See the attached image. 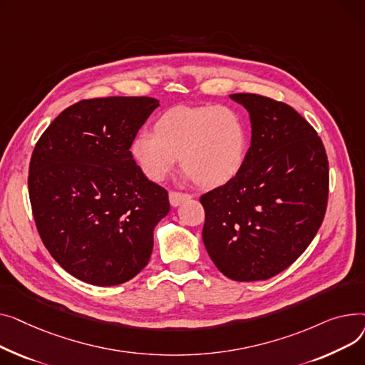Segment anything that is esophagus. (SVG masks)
Segmentation results:
<instances>
[{
  "label": "esophagus",
  "instance_id": "34e87169",
  "mask_svg": "<svg viewBox=\"0 0 365 365\" xmlns=\"http://www.w3.org/2000/svg\"><path fill=\"white\" fill-rule=\"evenodd\" d=\"M191 199L190 195H187V192H180V191H170L169 192V202L173 206H180L182 202Z\"/></svg>",
  "mask_w": 365,
  "mask_h": 365
}]
</instances>
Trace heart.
Here are the masks:
<instances>
[{
    "label": "heart",
    "mask_w": 365,
    "mask_h": 365,
    "mask_svg": "<svg viewBox=\"0 0 365 365\" xmlns=\"http://www.w3.org/2000/svg\"><path fill=\"white\" fill-rule=\"evenodd\" d=\"M247 147L249 130L237 110L218 104L177 106L158 118L155 134H137L131 153L148 180L162 181L180 158L188 178L213 188L240 173Z\"/></svg>",
    "instance_id": "1"
}]
</instances>
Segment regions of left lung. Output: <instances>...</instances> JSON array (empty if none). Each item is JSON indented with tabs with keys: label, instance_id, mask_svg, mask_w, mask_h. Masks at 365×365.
<instances>
[{
	"label": "left lung",
	"instance_id": "obj_1",
	"mask_svg": "<svg viewBox=\"0 0 365 365\" xmlns=\"http://www.w3.org/2000/svg\"><path fill=\"white\" fill-rule=\"evenodd\" d=\"M230 97L249 112L252 140L240 173L200 197L202 237L225 277L268 280L305 252L323 222L329 160L314 128L289 104Z\"/></svg>",
	"mask_w": 365,
	"mask_h": 365
}]
</instances>
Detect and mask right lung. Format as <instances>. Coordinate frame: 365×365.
I'll list each match as a JSON object with an SVG mask.
<instances>
[{
    "mask_svg": "<svg viewBox=\"0 0 365 365\" xmlns=\"http://www.w3.org/2000/svg\"><path fill=\"white\" fill-rule=\"evenodd\" d=\"M159 106L152 97L75 103L38 140L29 199L39 237L78 280L116 286L134 278L153 250L168 191L145 178L130 152Z\"/></svg>",
    "mask_w": 365,
    "mask_h": 365,
    "instance_id": "right-lung-1",
    "label": "right lung"
}]
</instances>
